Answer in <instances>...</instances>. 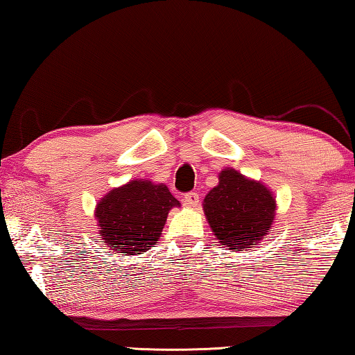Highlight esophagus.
<instances>
[{
    "label": "esophagus",
    "instance_id": "obj_1",
    "mask_svg": "<svg viewBox=\"0 0 355 355\" xmlns=\"http://www.w3.org/2000/svg\"><path fill=\"white\" fill-rule=\"evenodd\" d=\"M184 205L189 207V208H196L197 205H199V194L197 192H189V194L184 196Z\"/></svg>",
    "mask_w": 355,
    "mask_h": 355
}]
</instances>
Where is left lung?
<instances>
[{"instance_id": "obj_1", "label": "left lung", "mask_w": 355, "mask_h": 355, "mask_svg": "<svg viewBox=\"0 0 355 355\" xmlns=\"http://www.w3.org/2000/svg\"><path fill=\"white\" fill-rule=\"evenodd\" d=\"M203 213L220 245L249 250L271 232L275 219L274 192L233 167L219 172L218 186L203 199Z\"/></svg>"}]
</instances>
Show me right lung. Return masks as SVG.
<instances>
[{"mask_svg": "<svg viewBox=\"0 0 355 355\" xmlns=\"http://www.w3.org/2000/svg\"><path fill=\"white\" fill-rule=\"evenodd\" d=\"M175 207L182 205L164 183L130 180L106 192L95 207L100 243L116 254L139 255L158 241Z\"/></svg>", "mask_w": 355, "mask_h": 355, "instance_id": "right-lung-1", "label": "right lung"}]
</instances>
